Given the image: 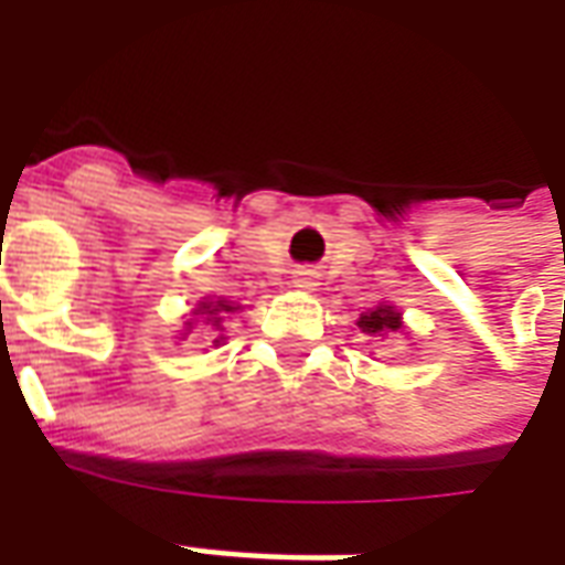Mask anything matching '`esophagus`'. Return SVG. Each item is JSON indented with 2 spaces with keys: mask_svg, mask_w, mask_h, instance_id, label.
<instances>
[{
  "mask_svg": "<svg viewBox=\"0 0 565 565\" xmlns=\"http://www.w3.org/2000/svg\"><path fill=\"white\" fill-rule=\"evenodd\" d=\"M296 287H299V290H313V287H317V281H313L308 273H299L296 275Z\"/></svg>",
  "mask_w": 565,
  "mask_h": 565,
  "instance_id": "esophagus-1",
  "label": "esophagus"
}]
</instances>
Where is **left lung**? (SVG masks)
<instances>
[{
	"mask_svg": "<svg viewBox=\"0 0 565 565\" xmlns=\"http://www.w3.org/2000/svg\"><path fill=\"white\" fill-rule=\"evenodd\" d=\"M358 328H361L363 334H370V337L402 334L404 331L402 310H395V305H386V301H381L377 308H370L366 313H361V319H358Z\"/></svg>",
	"mask_w": 565,
	"mask_h": 565,
	"instance_id": "1",
	"label": "left lung"
}]
</instances>
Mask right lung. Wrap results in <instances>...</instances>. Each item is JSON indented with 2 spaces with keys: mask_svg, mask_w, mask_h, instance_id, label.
<instances>
[{
  "mask_svg": "<svg viewBox=\"0 0 565 565\" xmlns=\"http://www.w3.org/2000/svg\"><path fill=\"white\" fill-rule=\"evenodd\" d=\"M237 310H243V305H237V301L222 299V296H216V299H202L193 308V319H188V322H184V334H181L179 340H184V337L193 331L195 322H202V326H211L213 331L220 334V331H225V328H222L225 317H228V313H237ZM220 340H225V337H222V334L216 337V340H213V345H220Z\"/></svg>",
  "mask_w": 565,
  "mask_h": 565,
  "instance_id": "add662e5",
  "label": "right lung"
}]
</instances>
